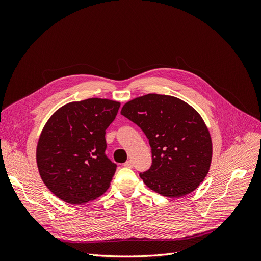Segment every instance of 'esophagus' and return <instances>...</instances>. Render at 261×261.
Wrapping results in <instances>:
<instances>
[{"label":"esophagus","mask_w":261,"mask_h":261,"mask_svg":"<svg viewBox=\"0 0 261 261\" xmlns=\"http://www.w3.org/2000/svg\"><path fill=\"white\" fill-rule=\"evenodd\" d=\"M124 167H125V168H128V169L133 168V163H132V161H126V162L124 163Z\"/></svg>","instance_id":"obj_1"}]
</instances>
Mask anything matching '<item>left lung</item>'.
<instances>
[{"mask_svg":"<svg viewBox=\"0 0 261 261\" xmlns=\"http://www.w3.org/2000/svg\"><path fill=\"white\" fill-rule=\"evenodd\" d=\"M121 114L149 139L152 164L139 176L153 192L170 198L191 194L206 178L212 140L206 123L185 101L148 93L123 106Z\"/></svg>","mask_w":261,"mask_h":261,"instance_id":"1","label":"left lung"}]
</instances>
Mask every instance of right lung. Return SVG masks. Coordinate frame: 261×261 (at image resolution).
Instances as JSON below:
<instances>
[{"instance_id":"right-lung-1","label":"right lung","mask_w":261,"mask_h":261,"mask_svg":"<svg viewBox=\"0 0 261 261\" xmlns=\"http://www.w3.org/2000/svg\"><path fill=\"white\" fill-rule=\"evenodd\" d=\"M118 101L89 98L59 108L41 130L36 160L50 192L69 204L97 199L110 187L116 164L105 154L106 129Z\"/></svg>"}]
</instances>
